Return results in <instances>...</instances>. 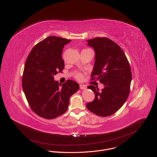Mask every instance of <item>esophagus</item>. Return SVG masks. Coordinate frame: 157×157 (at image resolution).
I'll return each instance as SVG.
<instances>
[{
	"mask_svg": "<svg viewBox=\"0 0 157 157\" xmlns=\"http://www.w3.org/2000/svg\"><path fill=\"white\" fill-rule=\"evenodd\" d=\"M79 87H80L81 89H86L87 88L86 86L84 85V84H80L79 85Z\"/></svg>",
	"mask_w": 157,
	"mask_h": 157,
	"instance_id": "obj_1",
	"label": "esophagus"
}]
</instances>
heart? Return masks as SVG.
<instances>
[{
    "label": "heart",
    "mask_w": 157,
    "mask_h": 157,
    "mask_svg": "<svg viewBox=\"0 0 157 157\" xmlns=\"http://www.w3.org/2000/svg\"><path fill=\"white\" fill-rule=\"evenodd\" d=\"M75 78H76L77 79H78V80L81 79H82V77L81 73H76L75 74Z\"/></svg>",
    "instance_id": "obj_1"
}]
</instances>
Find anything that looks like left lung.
<instances>
[{
  "label": "left lung",
  "mask_w": 157,
  "mask_h": 157,
  "mask_svg": "<svg viewBox=\"0 0 157 157\" xmlns=\"http://www.w3.org/2000/svg\"><path fill=\"white\" fill-rule=\"evenodd\" d=\"M87 45L95 51V63L91 80H99L104 87L87 86L95 94L94 101L86 107L98 116L114 114L124 105L129 95L132 73L128 61L118 44L106 37L87 40Z\"/></svg>",
  "instance_id": "8db88e82"
}]
</instances>
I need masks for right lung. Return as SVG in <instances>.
Masks as SVG:
<instances>
[{
	"instance_id": "1",
	"label": "right lung",
	"mask_w": 157,
	"mask_h": 157,
	"mask_svg": "<svg viewBox=\"0 0 157 157\" xmlns=\"http://www.w3.org/2000/svg\"><path fill=\"white\" fill-rule=\"evenodd\" d=\"M70 40L50 36L39 42L30 52L22 76V88L30 107L41 117L53 119L64 114L70 98L79 88L68 79L61 84L54 75L64 68L61 54Z\"/></svg>"
}]
</instances>
